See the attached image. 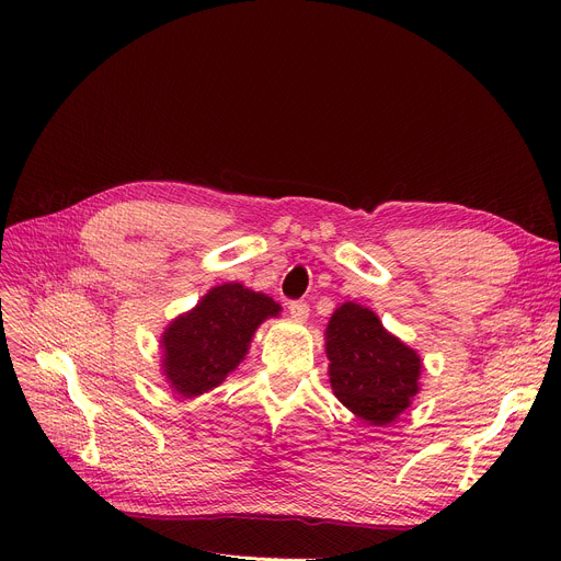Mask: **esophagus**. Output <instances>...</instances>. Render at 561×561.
I'll list each match as a JSON object with an SVG mask.
<instances>
[{"instance_id": "34e87169", "label": "esophagus", "mask_w": 561, "mask_h": 561, "mask_svg": "<svg viewBox=\"0 0 561 561\" xmlns=\"http://www.w3.org/2000/svg\"><path fill=\"white\" fill-rule=\"evenodd\" d=\"M288 313H290V318L293 320H298V322H305L307 318H309V305L307 302H290L288 305Z\"/></svg>"}]
</instances>
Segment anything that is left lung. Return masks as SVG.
<instances>
[{
	"label": "left lung",
	"mask_w": 561,
	"mask_h": 561,
	"mask_svg": "<svg viewBox=\"0 0 561 561\" xmlns=\"http://www.w3.org/2000/svg\"><path fill=\"white\" fill-rule=\"evenodd\" d=\"M325 355L334 396L366 425L396 423L421 393V355L368 307H336L325 330Z\"/></svg>",
	"instance_id": "8db88e82"
}]
</instances>
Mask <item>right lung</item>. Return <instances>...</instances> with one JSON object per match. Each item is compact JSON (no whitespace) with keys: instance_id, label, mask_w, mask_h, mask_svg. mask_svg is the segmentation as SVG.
Masks as SVG:
<instances>
[{"instance_id":"add662e5","label":"right lung","mask_w":561,"mask_h":561,"mask_svg":"<svg viewBox=\"0 0 561 561\" xmlns=\"http://www.w3.org/2000/svg\"><path fill=\"white\" fill-rule=\"evenodd\" d=\"M282 307L265 293L239 282L206 290L202 300L163 330L161 375L182 398H197L220 387L239 366L263 320L277 318Z\"/></svg>"}]
</instances>
